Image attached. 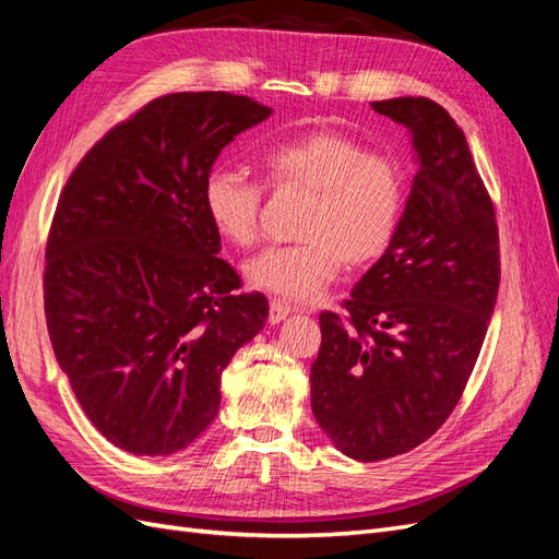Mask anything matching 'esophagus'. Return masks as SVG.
<instances>
[{
    "label": "esophagus",
    "instance_id": "1",
    "mask_svg": "<svg viewBox=\"0 0 559 559\" xmlns=\"http://www.w3.org/2000/svg\"><path fill=\"white\" fill-rule=\"evenodd\" d=\"M294 312H310L308 308H298V306H292V302H286V300H280V298H275V300H270V324H280V321H284L286 317L289 314H294Z\"/></svg>",
    "mask_w": 559,
    "mask_h": 559
}]
</instances>
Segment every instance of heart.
<instances>
[{
    "instance_id": "1",
    "label": "heart",
    "mask_w": 559,
    "mask_h": 559,
    "mask_svg": "<svg viewBox=\"0 0 559 559\" xmlns=\"http://www.w3.org/2000/svg\"><path fill=\"white\" fill-rule=\"evenodd\" d=\"M261 167L273 186H302L314 193L298 245L257 253L245 275L257 289L289 300H312L341 263L361 267L394 242L403 214L401 167L337 130H310L270 144ZM263 191L233 170H214L202 186V207L214 230L235 247L259 240Z\"/></svg>"
}]
</instances>
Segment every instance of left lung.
<instances>
[{
  "label": "left lung",
  "mask_w": 559,
  "mask_h": 559,
  "mask_svg": "<svg viewBox=\"0 0 559 559\" xmlns=\"http://www.w3.org/2000/svg\"><path fill=\"white\" fill-rule=\"evenodd\" d=\"M408 128L417 173L394 242L354 284L347 324L321 312L310 403L357 462L425 443L454 411L499 292L492 200L464 132L427 97L370 103Z\"/></svg>",
  "instance_id": "1"
}]
</instances>
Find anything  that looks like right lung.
Returning a JSON list of instances; mask_svg holds the SVG:
<instances>
[{"instance_id": "obj_1", "label": "right lung", "mask_w": 559, "mask_h": 559, "mask_svg": "<svg viewBox=\"0 0 559 559\" xmlns=\"http://www.w3.org/2000/svg\"><path fill=\"white\" fill-rule=\"evenodd\" d=\"M273 109L230 93L163 95L107 132L60 195L44 308L56 359L109 443L167 456L222 403L233 354L267 321L218 259L202 207L218 154Z\"/></svg>"}]
</instances>
